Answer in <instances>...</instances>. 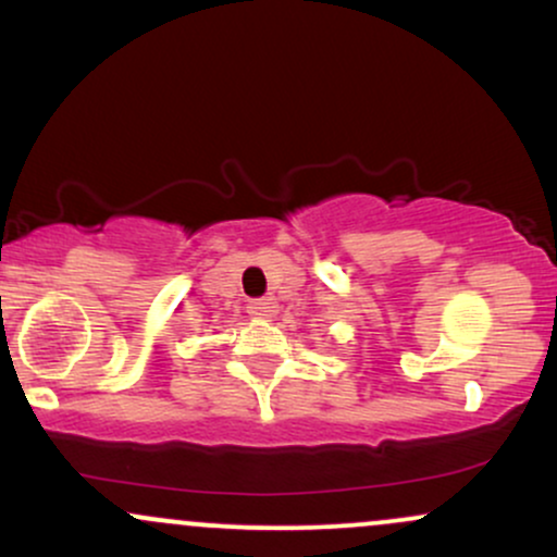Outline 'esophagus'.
Wrapping results in <instances>:
<instances>
[{
  "label": "esophagus",
  "instance_id": "esophagus-1",
  "mask_svg": "<svg viewBox=\"0 0 557 557\" xmlns=\"http://www.w3.org/2000/svg\"><path fill=\"white\" fill-rule=\"evenodd\" d=\"M274 311H277L274 298H257L248 304V314H251L253 319H272Z\"/></svg>",
  "mask_w": 557,
  "mask_h": 557
}]
</instances>
